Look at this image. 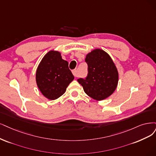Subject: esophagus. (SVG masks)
I'll return each instance as SVG.
<instances>
[{
  "mask_svg": "<svg viewBox=\"0 0 156 156\" xmlns=\"http://www.w3.org/2000/svg\"><path fill=\"white\" fill-rule=\"evenodd\" d=\"M72 73H73V75H74V76L75 77H76V76H78V73H77V71L76 70V69H74V70H73V71H72Z\"/></svg>",
  "mask_w": 156,
  "mask_h": 156,
  "instance_id": "1",
  "label": "esophagus"
}]
</instances>
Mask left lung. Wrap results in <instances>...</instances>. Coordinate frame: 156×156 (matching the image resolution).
<instances>
[{
    "label": "left lung",
    "mask_w": 156,
    "mask_h": 156,
    "mask_svg": "<svg viewBox=\"0 0 156 156\" xmlns=\"http://www.w3.org/2000/svg\"><path fill=\"white\" fill-rule=\"evenodd\" d=\"M88 75L78 82L85 93L92 98L101 101L113 94L118 83L119 74L111 57L101 49H95L85 57Z\"/></svg>",
    "instance_id": "left-lung-1"
}]
</instances>
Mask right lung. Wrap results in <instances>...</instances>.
Wrapping results in <instances>:
<instances>
[{
	"instance_id": "add662e5",
	"label": "right lung",
	"mask_w": 156,
	"mask_h": 156,
	"mask_svg": "<svg viewBox=\"0 0 156 156\" xmlns=\"http://www.w3.org/2000/svg\"><path fill=\"white\" fill-rule=\"evenodd\" d=\"M35 78L41 93L48 100H55L65 93L74 77L60 52L51 50L40 61Z\"/></svg>"
}]
</instances>
